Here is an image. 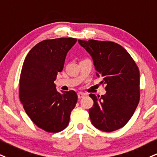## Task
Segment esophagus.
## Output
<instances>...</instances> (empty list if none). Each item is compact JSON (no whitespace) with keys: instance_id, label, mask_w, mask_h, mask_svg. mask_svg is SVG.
I'll use <instances>...</instances> for the list:
<instances>
[{"instance_id":"esophagus-1","label":"esophagus","mask_w":157,"mask_h":157,"mask_svg":"<svg viewBox=\"0 0 157 157\" xmlns=\"http://www.w3.org/2000/svg\"><path fill=\"white\" fill-rule=\"evenodd\" d=\"M86 95V94L85 93H83V92H78V99H82V98H84V97Z\"/></svg>"}]
</instances>
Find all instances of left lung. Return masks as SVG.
Listing matches in <instances>:
<instances>
[{
  "label": "left lung",
  "instance_id": "8db88e82",
  "mask_svg": "<svg viewBox=\"0 0 157 157\" xmlns=\"http://www.w3.org/2000/svg\"><path fill=\"white\" fill-rule=\"evenodd\" d=\"M92 57L96 75L106 85L104 95L90 94L94 105L89 110L92 124L104 132L123 127L140 100V73L124 48L111 41L78 40Z\"/></svg>",
  "mask_w": 157,
  "mask_h": 157
}]
</instances>
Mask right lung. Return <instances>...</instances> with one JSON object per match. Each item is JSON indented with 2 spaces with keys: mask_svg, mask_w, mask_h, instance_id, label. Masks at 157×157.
<instances>
[{
  "mask_svg": "<svg viewBox=\"0 0 157 157\" xmlns=\"http://www.w3.org/2000/svg\"><path fill=\"white\" fill-rule=\"evenodd\" d=\"M76 41L73 38L42 40L32 48L23 63L19 99L30 119L46 132H58L66 128L77 102L74 91L58 92L54 83Z\"/></svg>",
  "mask_w": 157,
  "mask_h": 157,
  "instance_id": "1",
  "label": "right lung"
}]
</instances>
